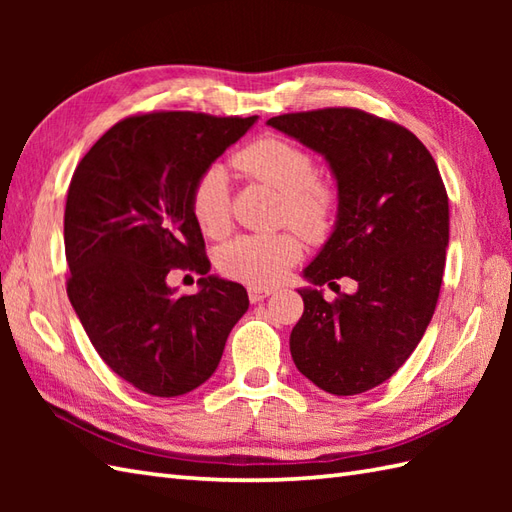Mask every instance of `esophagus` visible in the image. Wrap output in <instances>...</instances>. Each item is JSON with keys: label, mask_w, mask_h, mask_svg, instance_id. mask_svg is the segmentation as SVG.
I'll return each mask as SVG.
<instances>
[{"label": "esophagus", "mask_w": 512, "mask_h": 512, "mask_svg": "<svg viewBox=\"0 0 512 512\" xmlns=\"http://www.w3.org/2000/svg\"><path fill=\"white\" fill-rule=\"evenodd\" d=\"M270 295H273V290H268V288H248V299L253 303L264 301Z\"/></svg>", "instance_id": "esophagus-1"}]
</instances>
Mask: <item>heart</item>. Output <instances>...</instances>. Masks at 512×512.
<instances>
[{"label":"heart","mask_w":512,"mask_h":512,"mask_svg":"<svg viewBox=\"0 0 512 512\" xmlns=\"http://www.w3.org/2000/svg\"><path fill=\"white\" fill-rule=\"evenodd\" d=\"M244 176L281 191L279 220L295 224L308 237L330 231L339 195L332 182L317 176V165L306 149L279 136H262L233 156ZM193 222L209 237H222L231 228V191L220 165L206 167L189 191ZM303 255V242L295 231L273 235H239L220 255L222 273L255 288H270L284 281L288 270Z\"/></svg>","instance_id":"heart-1"}]
</instances>
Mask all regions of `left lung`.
Listing matches in <instances>:
<instances>
[{
	"mask_svg": "<svg viewBox=\"0 0 512 512\" xmlns=\"http://www.w3.org/2000/svg\"><path fill=\"white\" fill-rule=\"evenodd\" d=\"M270 127L328 158L339 182V222L306 268L303 314L290 334L299 372L334 396L394 376L436 312L449 246V195L416 134L356 107L273 116ZM359 284L343 296L335 279Z\"/></svg>",
	"mask_w": 512,
	"mask_h": 512,
	"instance_id": "8db88e82",
	"label": "left lung"
}]
</instances>
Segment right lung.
<instances>
[{
	"label": "right lung",
	"mask_w": 512,
	"mask_h": 512,
	"mask_svg": "<svg viewBox=\"0 0 512 512\" xmlns=\"http://www.w3.org/2000/svg\"><path fill=\"white\" fill-rule=\"evenodd\" d=\"M257 116L132 114L96 140L70 180L63 215L68 297L107 367L149 396L200 387L248 310L244 286L202 277L176 295L171 270L211 268L189 211L195 178Z\"/></svg>",
	"instance_id": "1"
}]
</instances>
